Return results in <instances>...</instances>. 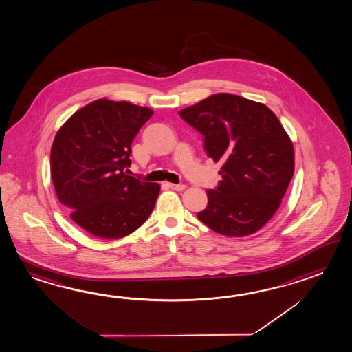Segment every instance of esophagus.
Here are the masks:
<instances>
[{
	"instance_id": "esophagus-1",
	"label": "esophagus",
	"mask_w": 352,
	"mask_h": 352,
	"mask_svg": "<svg viewBox=\"0 0 352 352\" xmlns=\"http://www.w3.org/2000/svg\"><path fill=\"white\" fill-rule=\"evenodd\" d=\"M166 186L169 188H172L174 190H178V192L186 189V186H184V184H173V183H166Z\"/></svg>"
}]
</instances>
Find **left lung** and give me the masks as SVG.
Instances as JSON below:
<instances>
[{
  "mask_svg": "<svg viewBox=\"0 0 352 352\" xmlns=\"http://www.w3.org/2000/svg\"><path fill=\"white\" fill-rule=\"evenodd\" d=\"M179 116L222 164V180L207 190L208 204L197 217L219 234H255L280 207L294 173L293 142L280 121L264 103L231 94H212Z\"/></svg>",
  "mask_w": 352,
  "mask_h": 352,
  "instance_id": "left-lung-1",
  "label": "left lung"
}]
</instances>
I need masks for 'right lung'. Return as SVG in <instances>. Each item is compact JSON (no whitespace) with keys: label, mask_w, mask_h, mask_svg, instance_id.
<instances>
[{"label":"right lung","mask_w":352,"mask_h":352,"mask_svg":"<svg viewBox=\"0 0 352 352\" xmlns=\"http://www.w3.org/2000/svg\"><path fill=\"white\" fill-rule=\"evenodd\" d=\"M153 109L100 98L74 112L55 135L50 173L72 221L101 239L133 234L154 210L160 186L127 175L131 142Z\"/></svg>","instance_id":"obj_1"}]
</instances>
